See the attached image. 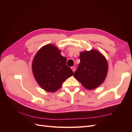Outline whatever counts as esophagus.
Wrapping results in <instances>:
<instances>
[{
	"instance_id": "esophagus-1",
	"label": "esophagus",
	"mask_w": 132,
	"mask_h": 132,
	"mask_svg": "<svg viewBox=\"0 0 132 132\" xmlns=\"http://www.w3.org/2000/svg\"><path fill=\"white\" fill-rule=\"evenodd\" d=\"M71 68H72V70L73 72H75V67H74V66H73V67H71Z\"/></svg>"
}]
</instances>
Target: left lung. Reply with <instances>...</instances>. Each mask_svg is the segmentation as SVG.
<instances>
[{"label":"left lung","instance_id":"8db88e82","mask_svg":"<svg viewBox=\"0 0 132 132\" xmlns=\"http://www.w3.org/2000/svg\"><path fill=\"white\" fill-rule=\"evenodd\" d=\"M80 63L74 77L88 89H94L100 86L106 77L108 66L105 58L95 50L82 52Z\"/></svg>","mask_w":132,"mask_h":132}]
</instances>
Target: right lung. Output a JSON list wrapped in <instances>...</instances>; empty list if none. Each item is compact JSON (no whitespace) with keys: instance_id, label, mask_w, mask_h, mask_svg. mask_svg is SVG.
Listing matches in <instances>:
<instances>
[{"instance_id":"right-lung-1","label":"right lung","mask_w":132,"mask_h":132,"mask_svg":"<svg viewBox=\"0 0 132 132\" xmlns=\"http://www.w3.org/2000/svg\"><path fill=\"white\" fill-rule=\"evenodd\" d=\"M67 59L60 51L52 44L42 47L35 56L32 64L34 77L45 90L54 92L61 87L66 79L73 75L66 65Z\"/></svg>"}]
</instances>
